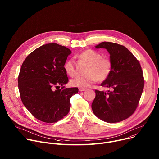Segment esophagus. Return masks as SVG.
I'll use <instances>...</instances> for the list:
<instances>
[{
  "mask_svg": "<svg viewBox=\"0 0 159 159\" xmlns=\"http://www.w3.org/2000/svg\"><path fill=\"white\" fill-rule=\"evenodd\" d=\"M86 90V89H85V88H79V91H80V92H82V91H84V90Z\"/></svg>",
  "mask_w": 159,
  "mask_h": 159,
  "instance_id": "1",
  "label": "esophagus"
}]
</instances>
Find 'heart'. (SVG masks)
Listing matches in <instances>:
<instances>
[{"instance_id": "heart-1", "label": "heart", "mask_w": 159, "mask_h": 159, "mask_svg": "<svg viewBox=\"0 0 159 159\" xmlns=\"http://www.w3.org/2000/svg\"><path fill=\"white\" fill-rule=\"evenodd\" d=\"M77 57L89 65L85 70L87 75L77 77L72 80V84L74 86L86 87L98 80L104 81L109 77L112 72L111 61L107 58L102 57V55L95 50H86L81 52ZM64 70L69 76L72 77L76 76L75 63L73 59H70L65 62Z\"/></svg>"}]
</instances>
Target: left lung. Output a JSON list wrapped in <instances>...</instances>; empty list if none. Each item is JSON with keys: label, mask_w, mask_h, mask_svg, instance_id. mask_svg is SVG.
I'll list each match as a JSON object with an SVG mask.
<instances>
[{"label": "left lung", "mask_w": 159, "mask_h": 159, "mask_svg": "<svg viewBox=\"0 0 159 159\" xmlns=\"http://www.w3.org/2000/svg\"><path fill=\"white\" fill-rule=\"evenodd\" d=\"M96 48L107 50L112 68L109 77L101 84L111 90L107 92L95 90L93 111L107 123L120 122L131 116L139 105L145 81L142 67L123 45L104 41Z\"/></svg>", "instance_id": "obj_1"}]
</instances>
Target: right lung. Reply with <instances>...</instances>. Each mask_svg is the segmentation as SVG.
<instances>
[{
	"label": "right lung",
	"instance_id": "obj_1",
	"mask_svg": "<svg viewBox=\"0 0 159 159\" xmlns=\"http://www.w3.org/2000/svg\"><path fill=\"white\" fill-rule=\"evenodd\" d=\"M71 51L57 43L41 46L22 63L18 76L21 101L38 120L52 123L63 118L70 108L77 87L65 88L69 82L64 65ZM62 86L60 89L54 88Z\"/></svg>",
	"mask_w": 159,
	"mask_h": 159
}]
</instances>
